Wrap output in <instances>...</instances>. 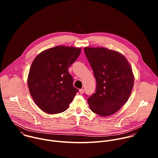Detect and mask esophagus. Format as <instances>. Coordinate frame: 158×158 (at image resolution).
Wrapping results in <instances>:
<instances>
[{
	"mask_svg": "<svg viewBox=\"0 0 158 158\" xmlns=\"http://www.w3.org/2000/svg\"><path fill=\"white\" fill-rule=\"evenodd\" d=\"M84 90L83 89H81L79 90V93H80L81 94H82L84 93Z\"/></svg>",
	"mask_w": 158,
	"mask_h": 158,
	"instance_id": "obj_1",
	"label": "esophagus"
}]
</instances>
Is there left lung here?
<instances>
[{
	"mask_svg": "<svg viewBox=\"0 0 158 158\" xmlns=\"http://www.w3.org/2000/svg\"><path fill=\"white\" fill-rule=\"evenodd\" d=\"M84 50L96 80V93L87 98L89 107L101 116L113 114L131 94L134 81L131 67L126 58L116 51L104 48Z\"/></svg>",
	"mask_w": 158,
	"mask_h": 158,
	"instance_id": "obj_1",
	"label": "left lung"
}]
</instances>
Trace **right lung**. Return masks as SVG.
<instances>
[{
	"label": "right lung",
	"instance_id": "obj_1",
	"mask_svg": "<svg viewBox=\"0 0 158 158\" xmlns=\"http://www.w3.org/2000/svg\"><path fill=\"white\" fill-rule=\"evenodd\" d=\"M81 52L80 48L56 46L42 52L34 60L28 87L35 103L44 112L54 114L65 111L79 92L68 68Z\"/></svg>",
	"mask_w": 158,
	"mask_h": 158
}]
</instances>
